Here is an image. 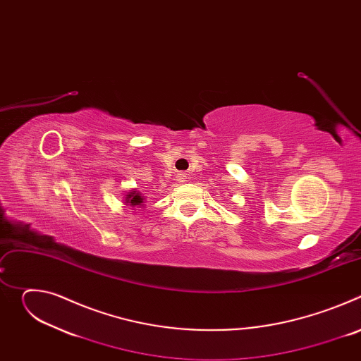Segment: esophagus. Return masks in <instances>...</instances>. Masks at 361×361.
<instances>
[{"label":"esophagus","mask_w":361,"mask_h":361,"mask_svg":"<svg viewBox=\"0 0 361 361\" xmlns=\"http://www.w3.org/2000/svg\"><path fill=\"white\" fill-rule=\"evenodd\" d=\"M185 178H187V174H185V173H178V174H177V180H178V181L184 183Z\"/></svg>","instance_id":"34e87169"}]
</instances>
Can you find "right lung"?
Returning a JSON list of instances; mask_svg holds the SVG:
<instances>
[{"label":"right lung","instance_id":"right-lung-1","mask_svg":"<svg viewBox=\"0 0 361 361\" xmlns=\"http://www.w3.org/2000/svg\"><path fill=\"white\" fill-rule=\"evenodd\" d=\"M127 200H126V202H128L131 207H137V205H140L141 202H142V197H141V194H138V192H135V191H133V192H130L127 197H126Z\"/></svg>","mask_w":361,"mask_h":361}]
</instances>
